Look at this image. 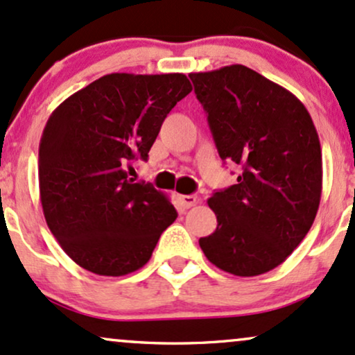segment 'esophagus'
<instances>
[{
  "label": "esophagus",
  "instance_id": "34e87169",
  "mask_svg": "<svg viewBox=\"0 0 355 355\" xmlns=\"http://www.w3.org/2000/svg\"><path fill=\"white\" fill-rule=\"evenodd\" d=\"M178 202L182 203L183 208H191L195 207L196 202H198V198H196L195 195H178Z\"/></svg>",
  "mask_w": 355,
  "mask_h": 355
}]
</instances>
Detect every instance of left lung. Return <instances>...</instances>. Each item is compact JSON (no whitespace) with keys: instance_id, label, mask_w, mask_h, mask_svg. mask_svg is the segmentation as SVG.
<instances>
[{"instance_id":"1","label":"left lung","mask_w":355,"mask_h":355,"mask_svg":"<svg viewBox=\"0 0 355 355\" xmlns=\"http://www.w3.org/2000/svg\"><path fill=\"white\" fill-rule=\"evenodd\" d=\"M189 76L221 160L243 170L208 198L218 225L200 248L230 275H263L300 246L318 213L322 153L313 119L288 89L241 64Z\"/></svg>"}]
</instances>
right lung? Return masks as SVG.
I'll return each mask as SVG.
<instances>
[{
  "instance_id": "obj_1",
  "label": "right lung",
  "mask_w": 355,
  "mask_h": 355,
  "mask_svg": "<svg viewBox=\"0 0 355 355\" xmlns=\"http://www.w3.org/2000/svg\"><path fill=\"white\" fill-rule=\"evenodd\" d=\"M191 92L185 74L102 76L51 114L40 142L46 223L66 254L99 276H123L150 259L177 210L123 166L148 159L166 114Z\"/></svg>"
}]
</instances>
